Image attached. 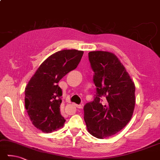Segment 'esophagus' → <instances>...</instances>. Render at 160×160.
<instances>
[{"label": "esophagus", "mask_w": 160, "mask_h": 160, "mask_svg": "<svg viewBox=\"0 0 160 160\" xmlns=\"http://www.w3.org/2000/svg\"><path fill=\"white\" fill-rule=\"evenodd\" d=\"M76 107H77L78 108H80V109H81V108H83V106H82V105H76Z\"/></svg>", "instance_id": "obj_1"}]
</instances>
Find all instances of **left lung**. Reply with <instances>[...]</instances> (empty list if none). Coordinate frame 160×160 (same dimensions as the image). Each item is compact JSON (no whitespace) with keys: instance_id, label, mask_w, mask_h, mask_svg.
<instances>
[{"instance_id":"1","label":"left lung","mask_w":160,"mask_h":160,"mask_svg":"<svg viewBox=\"0 0 160 160\" xmlns=\"http://www.w3.org/2000/svg\"><path fill=\"white\" fill-rule=\"evenodd\" d=\"M94 72L95 98L84 106V120L90 134L104 138L116 134L131 120L135 107V85L115 54L88 53ZM105 99L102 102L101 98Z\"/></svg>"}]
</instances>
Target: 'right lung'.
<instances>
[{"label": "right lung", "mask_w": 160, "mask_h": 160, "mask_svg": "<svg viewBox=\"0 0 160 160\" xmlns=\"http://www.w3.org/2000/svg\"><path fill=\"white\" fill-rule=\"evenodd\" d=\"M83 51L64 49L52 54L42 63L25 88V108L32 125L44 133L62 128L61 113L62 90L58 83L77 67Z\"/></svg>", "instance_id": "obj_1"}]
</instances>
